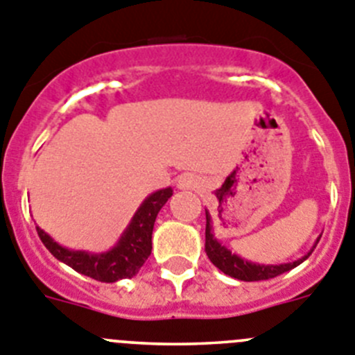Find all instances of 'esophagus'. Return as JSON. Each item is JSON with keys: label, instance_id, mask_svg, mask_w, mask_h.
<instances>
[{"label": "esophagus", "instance_id": "obj_1", "mask_svg": "<svg viewBox=\"0 0 355 355\" xmlns=\"http://www.w3.org/2000/svg\"><path fill=\"white\" fill-rule=\"evenodd\" d=\"M178 187L183 188V190H196L200 187V180L193 174H183L178 180Z\"/></svg>", "mask_w": 355, "mask_h": 355}]
</instances>
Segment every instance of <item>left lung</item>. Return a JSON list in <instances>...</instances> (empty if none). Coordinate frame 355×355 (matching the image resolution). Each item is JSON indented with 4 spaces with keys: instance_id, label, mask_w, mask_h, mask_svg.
I'll return each mask as SVG.
<instances>
[{
    "instance_id": "8db88e82",
    "label": "left lung",
    "mask_w": 355,
    "mask_h": 355,
    "mask_svg": "<svg viewBox=\"0 0 355 355\" xmlns=\"http://www.w3.org/2000/svg\"><path fill=\"white\" fill-rule=\"evenodd\" d=\"M320 240V238H318ZM316 240V243H318ZM315 243V247H316ZM313 247L309 252L304 256V258L297 259L293 263H284V265H259V263L247 261V259L240 258L236 254H233L227 247H224L220 241L213 236L211 229V216L206 211V254H208L209 261L218 268V270L224 272L225 275H231L234 279H240V281H265V279L277 277V275L284 274V272L291 270L295 266H299L300 263L306 261L309 258V254L315 250Z\"/></svg>"
}]
</instances>
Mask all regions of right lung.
I'll list each match as a JSON object with an SVG mask.
<instances>
[{
    "mask_svg": "<svg viewBox=\"0 0 355 355\" xmlns=\"http://www.w3.org/2000/svg\"><path fill=\"white\" fill-rule=\"evenodd\" d=\"M172 197V188H163L150 193L131 218L126 231L119 238L117 245L108 252L92 254L85 250H71L58 245L48 233L37 227L40 240L46 249L58 261L65 263L80 274L92 277L101 283H115L119 279H131L139 274L153 249V227L163 205Z\"/></svg>",
    "mask_w": 355,
    "mask_h": 355,
    "instance_id": "right-lung-1",
    "label": "right lung"
}]
</instances>
